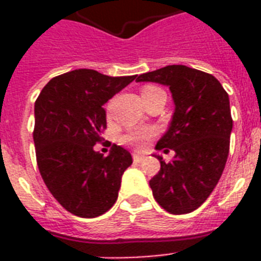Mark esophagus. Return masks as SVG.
Returning a JSON list of instances; mask_svg holds the SVG:
<instances>
[{
  "instance_id": "esophagus-1",
  "label": "esophagus",
  "mask_w": 261,
  "mask_h": 261,
  "mask_svg": "<svg viewBox=\"0 0 261 261\" xmlns=\"http://www.w3.org/2000/svg\"><path fill=\"white\" fill-rule=\"evenodd\" d=\"M133 159H134V163H141V161H143V160H145V155H141V154H137V153H134V154H133Z\"/></svg>"
}]
</instances>
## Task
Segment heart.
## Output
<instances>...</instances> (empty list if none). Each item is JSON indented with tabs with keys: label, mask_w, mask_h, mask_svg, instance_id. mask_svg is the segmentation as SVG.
<instances>
[{
	"label": "heart",
	"mask_w": 261,
	"mask_h": 261,
	"mask_svg": "<svg viewBox=\"0 0 261 261\" xmlns=\"http://www.w3.org/2000/svg\"><path fill=\"white\" fill-rule=\"evenodd\" d=\"M155 94H165L161 88L155 87V85H145L142 88V98L151 97ZM154 135V130L147 128V130H138V131H130L122 137V142L127 143V145H133V146H142V143L145 139L150 138Z\"/></svg>",
	"instance_id": "b5f03b06"
}]
</instances>
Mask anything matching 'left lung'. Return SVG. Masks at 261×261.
Returning <instances> with one entry per match:
<instances>
[{
    "mask_svg": "<svg viewBox=\"0 0 261 261\" xmlns=\"http://www.w3.org/2000/svg\"><path fill=\"white\" fill-rule=\"evenodd\" d=\"M137 83L167 85L174 102L171 124L155 149L174 151L149 184L155 202L171 214H187L202 206L221 178L233 120L229 94L214 75L184 65L141 74Z\"/></svg>",
    "mask_w": 261,
    "mask_h": 261,
    "instance_id": "8db88e82",
    "label": "left lung"
}]
</instances>
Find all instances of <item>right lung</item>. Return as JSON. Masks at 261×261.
<instances>
[{"mask_svg":"<svg viewBox=\"0 0 261 261\" xmlns=\"http://www.w3.org/2000/svg\"><path fill=\"white\" fill-rule=\"evenodd\" d=\"M135 77L79 69L51 80L35 101L39 172L59 204L77 217L94 218L110 210L133 164L122 146L114 145L107 157L93 146L107 128L102 106Z\"/></svg>","mask_w":261,"mask_h":261,"instance_id":"right-lung-1","label":"right lung"}]
</instances>
